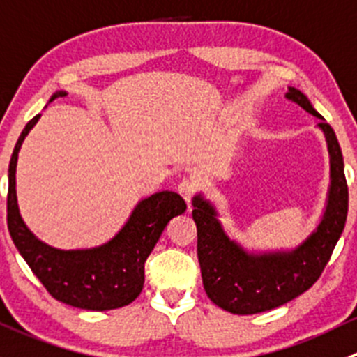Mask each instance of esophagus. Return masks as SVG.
Here are the masks:
<instances>
[{"instance_id": "1", "label": "esophagus", "mask_w": 357, "mask_h": 357, "mask_svg": "<svg viewBox=\"0 0 357 357\" xmlns=\"http://www.w3.org/2000/svg\"><path fill=\"white\" fill-rule=\"evenodd\" d=\"M197 190H199V185H197V181H193L192 178H185L178 185L179 195H181L183 199H185L188 204L192 202V199H193V197H195Z\"/></svg>"}]
</instances>
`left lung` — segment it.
<instances>
[{
    "mask_svg": "<svg viewBox=\"0 0 357 357\" xmlns=\"http://www.w3.org/2000/svg\"><path fill=\"white\" fill-rule=\"evenodd\" d=\"M286 99L317 116L321 120L317 127L326 137L330 190L326 209L316 230L291 251L248 252L228 237L209 200L200 193L192 200L204 289L211 302L238 316L272 310L305 293L323 274L347 220L349 190L344 157L333 129L298 89L289 86Z\"/></svg>",
    "mask_w": 357,
    "mask_h": 357,
    "instance_id": "obj_1",
    "label": "left lung"
}]
</instances>
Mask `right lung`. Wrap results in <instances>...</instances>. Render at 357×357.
<instances>
[{
	"label": "right lung",
	"mask_w": 357,
	"mask_h": 357,
	"mask_svg": "<svg viewBox=\"0 0 357 357\" xmlns=\"http://www.w3.org/2000/svg\"><path fill=\"white\" fill-rule=\"evenodd\" d=\"M55 92L50 98H62ZM36 115L19 136L8 165L6 221L12 241L31 271L55 300L85 310H113L139 296L144 284V261L153 251L169 221L186 211V202L174 192H158L134 207L122 230L106 244L91 249H57L45 244L24 223L15 192L19 150Z\"/></svg>",
	"instance_id": "right-lung-1"
}]
</instances>
